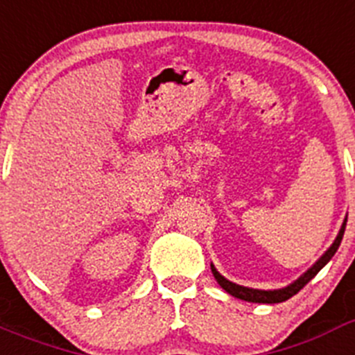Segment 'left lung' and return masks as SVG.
Returning a JSON list of instances; mask_svg holds the SVG:
<instances>
[{
	"instance_id": "8db88e82",
	"label": "left lung",
	"mask_w": 355,
	"mask_h": 355,
	"mask_svg": "<svg viewBox=\"0 0 355 355\" xmlns=\"http://www.w3.org/2000/svg\"><path fill=\"white\" fill-rule=\"evenodd\" d=\"M345 225H347V218H345L343 225H341L340 233H338L336 240H334V243H332L331 247H329L327 252L322 256V258L318 259V261L315 263V265L309 268V270L306 272V274L302 275V277H299L297 281H295L293 284H290V286L283 288V290H274V291H265V290H252V288H245V286H240V284H234L231 283V281H227V279L222 277L218 272L213 268L211 265V272L213 275H215L216 283L220 284L222 288H224L225 291H227L229 295H233V297H236V299H241V300H247V302H259V304H277V302H284V300H288L290 297H293L295 293H299L300 290H302L304 286H306L309 281H311L313 277H315L316 274H318L322 268H324L325 265L329 263V259L336 254L338 247H340L341 240H343V233H345Z\"/></svg>"
}]
</instances>
